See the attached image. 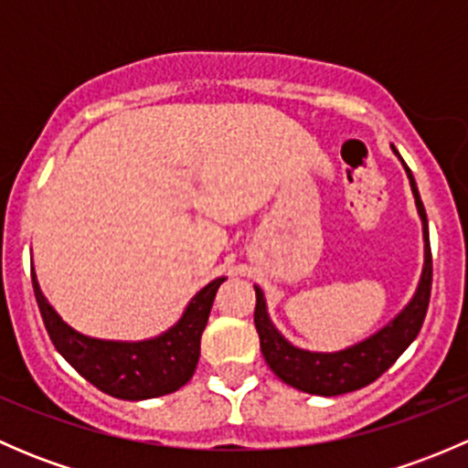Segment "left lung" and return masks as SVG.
<instances>
[{"label":"left lung","mask_w":468,"mask_h":468,"mask_svg":"<svg viewBox=\"0 0 468 468\" xmlns=\"http://www.w3.org/2000/svg\"><path fill=\"white\" fill-rule=\"evenodd\" d=\"M394 149V146H391ZM399 155V151L394 149ZM400 158V155H399ZM403 163V158H400ZM405 172H408L410 186H412L414 201H417L419 217L423 221V242H426V262H423L421 281H419L417 292H414L412 301L403 308V313L380 328L378 333L367 337L365 342L353 344V346L344 348V351L335 353H313L296 348L282 337L271 324L267 314V303H264V294L261 287H256V313H253V322L256 330L261 335V351L269 369L278 376L287 385L296 387L301 391L317 396H339L348 394V391L362 389V387L371 385L376 378H380L391 365L400 357V353L417 339L419 330H421L423 319H426L428 303H431V290H432V256H431V233H428V217L426 207L419 197L417 183H414L412 172L408 165L403 163Z\"/></svg>","instance_id":"obj_1"}]
</instances>
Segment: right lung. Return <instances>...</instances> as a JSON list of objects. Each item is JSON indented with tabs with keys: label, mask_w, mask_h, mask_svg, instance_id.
<instances>
[{
	"label": "right lung",
	"mask_w": 468,
	"mask_h": 468,
	"mask_svg": "<svg viewBox=\"0 0 468 468\" xmlns=\"http://www.w3.org/2000/svg\"><path fill=\"white\" fill-rule=\"evenodd\" d=\"M31 281L42 322L56 351L103 394L122 400H144L172 394L192 378L199 362L201 333L210 317L217 290L226 278L207 282L172 328L144 342H108L77 333L47 303L33 271Z\"/></svg>",
	"instance_id": "right-lung-1"
}]
</instances>
